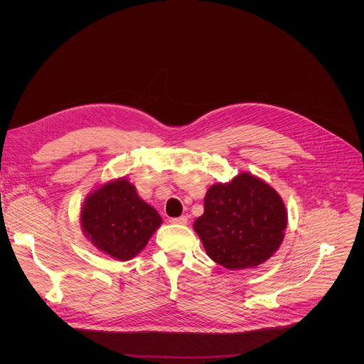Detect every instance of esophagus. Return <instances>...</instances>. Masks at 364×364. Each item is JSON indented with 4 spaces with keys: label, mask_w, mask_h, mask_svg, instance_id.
<instances>
[{
    "label": "esophagus",
    "mask_w": 364,
    "mask_h": 364,
    "mask_svg": "<svg viewBox=\"0 0 364 364\" xmlns=\"http://www.w3.org/2000/svg\"><path fill=\"white\" fill-rule=\"evenodd\" d=\"M171 222H173V223H176V225H187L188 219H187V216H180V218H174V219H171Z\"/></svg>",
    "instance_id": "1"
}]
</instances>
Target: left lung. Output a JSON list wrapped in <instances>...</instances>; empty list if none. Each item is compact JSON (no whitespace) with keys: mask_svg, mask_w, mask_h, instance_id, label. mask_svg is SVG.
Instances as JSON below:
<instances>
[{"mask_svg":"<svg viewBox=\"0 0 364 364\" xmlns=\"http://www.w3.org/2000/svg\"><path fill=\"white\" fill-rule=\"evenodd\" d=\"M288 212L265 180L243 171L205 193L204 213L193 228L205 253L230 271L267 262L285 237Z\"/></svg>","mask_w":364,"mask_h":364,"instance_id":"8db88e82","label":"left lung"}]
</instances>
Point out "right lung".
I'll return each mask as SVG.
<instances>
[{"label": "right lung", "mask_w": 364, "mask_h": 364, "mask_svg": "<svg viewBox=\"0 0 364 364\" xmlns=\"http://www.w3.org/2000/svg\"><path fill=\"white\" fill-rule=\"evenodd\" d=\"M85 237L117 261H129L161 226L159 212L144 201L132 183L115 178L96 186L80 207Z\"/></svg>", "instance_id": "add662e5"}]
</instances>
